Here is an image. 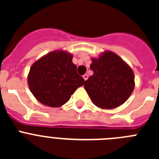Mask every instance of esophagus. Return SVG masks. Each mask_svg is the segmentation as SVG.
<instances>
[{
  "label": "esophagus",
  "mask_w": 159,
  "mask_h": 159,
  "mask_svg": "<svg viewBox=\"0 0 159 159\" xmlns=\"http://www.w3.org/2000/svg\"><path fill=\"white\" fill-rule=\"evenodd\" d=\"M83 78H84V80H88V74H84V75H83Z\"/></svg>",
  "instance_id": "obj_1"
}]
</instances>
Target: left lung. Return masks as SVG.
<instances>
[{
	"mask_svg": "<svg viewBox=\"0 0 159 159\" xmlns=\"http://www.w3.org/2000/svg\"><path fill=\"white\" fill-rule=\"evenodd\" d=\"M93 75L84 83L92 102L102 109H114L128 99L134 88V72L116 53L106 51L92 58Z\"/></svg>",
	"mask_w": 159,
	"mask_h": 159,
	"instance_id": "8db88e82",
	"label": "left lung"
}]
</instances>
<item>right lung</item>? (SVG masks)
Listing matches in <instances>:
<instances>
[{"mask_svg":"<svg viewBox=\"0 0 159 159\" xmlns=\"http://www.w3.org/2000/svg\"><path fill=\"white\" fill-rule=\"evenodd\" d=\"M72 57L67 52L57 50L32 64L28 75V84L40 103L51 107H61L84 84V78L77 73Z\"/></svg>","mask_w":159,"mask_h":159,"instance_id":"obj_1","label":"right lung"}]
</instances>
